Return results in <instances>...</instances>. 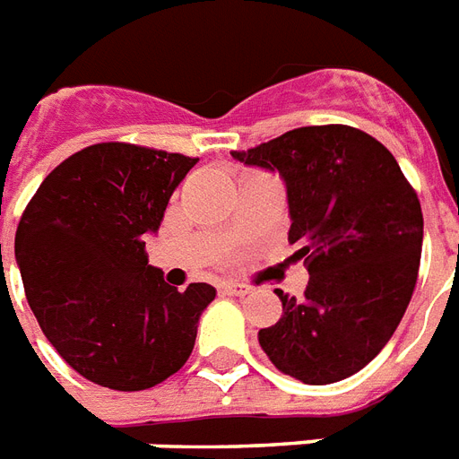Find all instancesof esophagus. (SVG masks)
Segmentation results:
<instances>
[{
	"mask_svg": "<svg viewBox=\"0 0 459 459\" xmlns=\"http://www.w3.org/2000/svg\"><path fill=\"white\" fill-rule=\"evenodd\" d=\"M221 288H223V293L238 295V298H243V295H247L252 290L250 286H245V283H238V281H226Z\"/></svg>",
	"mask_w": 459,
	"mask_h": 459,
	"instance_id": "esophagus-1",
	"label": "esophagus"
}]
</instances>
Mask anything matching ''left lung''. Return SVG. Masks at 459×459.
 I'll return each instance as SVG.
<instances>
[{
  "label": "left lung",
  "instance_id": "1",
  "mask_svg": "<svg viewBox=\"0 0 459 459\" xmlns=\"http://www.w3.org/2000/svg\"><path fill=\"white\" fill-rule=\"evenodd\" d=\"M286 180L302 298L276 295L283 316L259 331L276 369L302 384H335L364 369L395 333L421 259L420 197L398 161L352 126H305L230 152Z\"/></svg>",
  "mask_w": 459,
  "mask_h": 459
}]
</instances>
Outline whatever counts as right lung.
Returning <instances> with one entry per match:
<instances>
[{
	"label": "right lung",
	"instance_id": "right-lung-1",
	"mask_svg": "<svg viewBox=\"0 0 459 459\" xmlns=\"http://www.w3.org/2000/svg\"><path fill=\"white\" fill-rule=\"evenodd\" d=\"M195 157L97 143L64 159L28 202L16 262L42 333L81 377L145 391L187 362L216 290L180 293L147 262L145 238Z\"/></svg>",
	"mask_w": 459,
	"mask_h": 459
}]
</instances>
